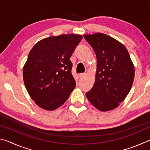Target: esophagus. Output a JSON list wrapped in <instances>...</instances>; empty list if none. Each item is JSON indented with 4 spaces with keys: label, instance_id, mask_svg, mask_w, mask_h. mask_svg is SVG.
<instances>
[{
    "label": "esophagus",
    "instance_id": "1",
    "mask_svg": "<svg viewBox=\"0 0 150 150\" xmlns=\"http://www.w3.org/2000/svg\"><path fill=\"white\" fill-rule=\"evenodd\" d=\"M78 76L79 78H81V77H83V76H85V73H80V74L78 75Z\"/></svg>",
    "mask_w": 150,
    "mask_h": 150
}]
</instances>
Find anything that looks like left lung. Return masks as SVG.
<instances>
[{"mask_svg": "<svg viewBox=\"0 0 150 150\" xmlns=\"http://www.w3.org/2000/svg\"><path fill=\"white\" fill-rule=\"evenodd\" d=\"M83 36L97 59L95 84L86 96L98 110H112L131 89L134 79L133 63L125 46L113 38L102 33Z\"/></svg>", "mask_w": 150, "mask_h": 150, "instance_id": "8db88e82", "label": "left lung"}]
</instances>
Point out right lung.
<instances>
[{"instance_id": "1", "label": "right lung", "mask_w": 150, "mask_h": 150, "mask_svg": "<svg viewBox=\"0 0 150 150\" xmlns=\"http://www.w3.org/2000/svg\"><path fill=\"white\" fill-rule=\"evenodd\" d=\"M83 38L63 34L40 40L23 68L25 87L38 106L54 110L64 104L76 86L70 57Z\"/></svg>"}]
</instances>
